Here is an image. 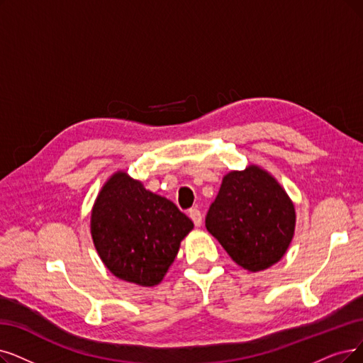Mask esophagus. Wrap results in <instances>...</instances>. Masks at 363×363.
Returning <instances> with one entry per match:
<instances>
[{
    "label": "esophagus",
    "instance_id": "esophagus-1",
    "mask_svg": "<svg viewBox=\"0 0 363 363\" xmlns=\"http://www.w3.org/2000/svg\"><path fill=\"white\" fill-rule=\"evenodd\" d=\"M189 217L192 219V222L195 223V226H201L202 225V214L198 208H191L189 210Z\"/></svg>",
    "mask_w": 363,
    "mask_h": 363
}]
</instances>
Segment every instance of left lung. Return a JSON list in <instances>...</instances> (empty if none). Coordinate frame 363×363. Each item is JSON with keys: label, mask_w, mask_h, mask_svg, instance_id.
Returning <instances> with one entry per match:
<instances>
[{"label": "left lung", "mask_w": 363, "mask_h": 363, "mask_svg": "<svg viewBox=\"0 0 363 363\" xmlns=\"http://www.w3.org/2000/svg\"><path fill=\"white\" fill-rule=\"evenodd\" d=\"M291 198L269 172L250 165L222 180L206 217V228L244 269L257 272L277 264L295 234Z\"/></svg>", "instance_id": "obj_1"}]
</instances>
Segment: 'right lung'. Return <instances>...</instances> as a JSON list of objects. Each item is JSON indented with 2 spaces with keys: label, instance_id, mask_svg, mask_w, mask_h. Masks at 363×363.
Masks as SVG:
<instances>
[{
  "label": "right lung",
  "instance_id": "obj_1",
  "mask_svg": "<svg viewBox=\"0 0 363 363\" xmlns=\"http://www.w3.org/2000/svg\"><path fill=\"white\" fill-rule=\"evenodd\" d=\"M192 229L174 202L122 171L103 186L91 214L92 240L104 265L118 279L144 287L162 281Z\"/></svg>",
  "mask_w": 363,
  "mask_h": 363
}]
</instances>
